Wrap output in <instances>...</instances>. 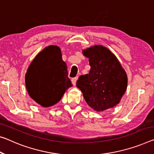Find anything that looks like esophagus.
I'll use <instances>...</instances> for the list:
<instances>
[{"instance_id":"obj_1","label":"esophagus","mask_w":154,"mask_h":154,"mask_svg":"<svg viewBox=\"0 0 154 154\" xmlns=\"http://www.w3.org/2000/svg\"><path fill=\"white\" fill-rule=\"evenodd\" d=\"M77 81V77H74L71 79V82H72V84H73V86H75V85H76Z\"/></svg>"}]
</instances>
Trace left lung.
I'll list each match as a JSON object with an SVG mask.
<instances>
[{
  "label": "left lung",
  "instance_id": "8db88e82",
  "mask_svg": "<svg viewBox=\"0 0 154 154\" xmlns=\"http://www.w3.org/2000/svg\"><path fill=\"white\" fill-rule=\"evenodd\" d=\"M89 59L88 74L81 75L77 87L88 105L97 112L112 108L119 103L128 87V75L114 53L102 45L82 51Z\"/></svg>",
  "mask_w": 154,
  "mask_h": 154
}]
</instances>
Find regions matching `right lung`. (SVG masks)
Here are the masks:
<instances>
[{"instance_id": "1", "label": "right lung", "mask_w": 154, "mask_h": 154, "mask_svg": "<svg viewBox=\"0 0 154 154\" xmlns=\"http://www.w3.org/2000/svg\"><path fill=\"white\" fill-rule=\"evenodd\" d=\"M25 84L29 96L42 107L60 101L72 84L59 46H46L35 56L26 70Z\"/></svg>"}]
</instances>
